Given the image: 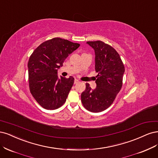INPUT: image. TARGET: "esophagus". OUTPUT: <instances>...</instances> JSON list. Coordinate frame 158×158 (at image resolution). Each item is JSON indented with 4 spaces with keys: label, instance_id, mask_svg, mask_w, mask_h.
Wrapping results in <instances>:
<instances>
[{
    "label": "esophagus",
    "instance_id": "34e87169",
    "mask_svg": "<svg viewBox=\"0 0 158 158\" xmlns=\"http://www.w3.org/2000/svg\"><path fill=\"white\" fill-rule=\"evenodd\" d=\"M79 83V81L78 79H75V81H74V84H77V83Z\"/></svg>",
    "mask_w": 158,
    "mask_h": 158
}]
</instances>
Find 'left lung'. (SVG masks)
<instances>
[{
    "label": "left lung",
    "instance_id": "left-lung-1",
    "mask_svg": "<svg viewBox=\"0 0 158 158\" xmlns=\"http://www.w3.org/2000/svg\"><path fill=\"white\" fill-rule=\"evenodd\" d=\"M95 52L96 88L92 90L89 83L81 94V102L91 112H100L112 104L123 85L125 67L118 52L100 40L86 42Z\"/></svg>",
    "mask_w": 158,
    "mask_h": 158
}]
</instances>
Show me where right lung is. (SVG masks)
Listing matches in <instances>:
<instances>
[{
  "mask_svg": "<svg viewBox=\"0 0 158 158\" xmlns=\"http://www.w3.org/2000/svg\"><path fill=\"white\" fill-rule=\"evenodd\" d=\"M79 46L56 37L40 44L31 54L27 64L29 89L43 108L56 110L65 102L74 78L58 77V69Z\"/></svg>",
  "mask_w": 158,
  "mask_h": 158,
  "instance_id": "1",
  "label": "right lung"
}]
</instances>
